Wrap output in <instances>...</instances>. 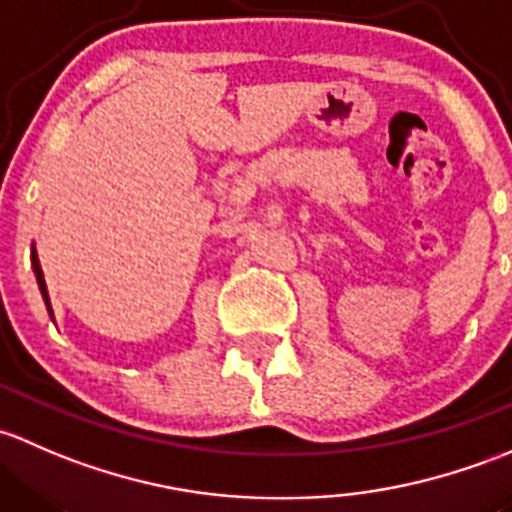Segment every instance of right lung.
Returning a JSON list of instances; mask_svg holds the SVG:
<instances>
[{
    "mask_svg": "<svg viewBox=\"0 0 512 512\" xmlns=\"http://www.w3.org/2000/svg\"><path fill=\"white\" fill-rule=\"evenodd\" d=\"M31 268H34V276H36V283H39V291H41V298H44V303H46V310H49L51 320H54V310H51L49 288H46L44 271H41V263H39V256H36V249H34V246H31Z\"/></svg>",
    "mask_w": 512,
    "mask_h": 512,
    "instance_id": "1",
    "label": "right lung"
}]
</instances>
